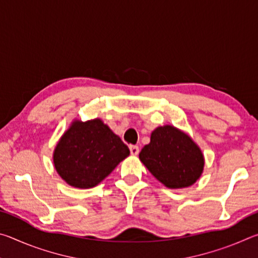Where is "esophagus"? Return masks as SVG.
<instances>
[{
  "label": "esophagus",
  "mask_w": 258,
  "mask_h": 258,
  "mask_svg": "<svg viewBox=\"0 0 258 258\" xmlns=\"http://www.w3.org/2000/svg\"><path fill=\"white\" fill-rule=\"evenodd\" d=\"M130 151H131V155L133 156H137L139 154V147L138 146H130Z\"/></svg>",
  "instance_id": "esophagus-1"
}]
</instances>
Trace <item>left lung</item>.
I'll return each instance as SVG.
<instances>
[{
    "label": "left lung",
    "mask_w": 258,
    "mask_h": 258,
    "mask_svg": "<svg viewBox=\"0 0 258 258\" xmlns=\"http://www.w3.org/2000/svg\"><path fill=\"white\" fill-rule=\"evenodd\" d=\"M142 164L168 189H183L199 180L204 172L202 149L189 134L173 125L152 131L149 145L139 155Z\"/></svg>",
    "instance_id": "left-lung-1"
}]
</instances>
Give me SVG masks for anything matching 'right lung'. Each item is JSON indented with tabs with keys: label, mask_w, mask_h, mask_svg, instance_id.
Segmentation results:
<instances>
[{
	"label": "right lung",
	"mask_w": 258,
	"mask_h": 258,
	"mask_svg": "<svg viewBox=\"0 0 258 258\" xmlns=\"http://www.w3.org/2000/svg\"><path fill=\"white\" fill-rule=\"evenodd\" d=\"M130 149L102 119H74L53 151V164L62 180L78 189L98 185Z\"/></svg>",
	"instance_id": "1"
}]
</instances>
